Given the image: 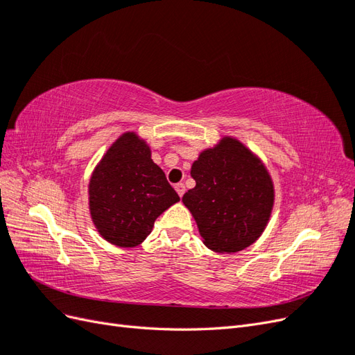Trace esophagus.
<instances>
[{
  "mask_svg": "<svg viewBox=\"0 0 355 355\" xmlns=\"http://www.w3.org/2000/svg\"><path fill=\"white\" fill-rule=\"evenodd\" d=\"M175 189H176L179 197H184V194H185V185L184 184H176Z\"/></svg>",
  "mask_w": 355,
  "mask_h": 355,
  "instance_id": "esophagus-1",
  "label": "esophagus"
}]
</instances>
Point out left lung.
<instances>
[{"instance_id":"1","label":"left lung","mask_w":355,"mask_h":355,"mask_svg":"<svg viewBox=\"0 0 355 355\" xmlns=\"http://www.w3.org/2000/svg\"><path fill=\"white\" fill-rule=\"evenodd\" d=\"M196 188L182 202L196 219L204 245L237 253L252 245L270 222L275 189L263 161L237 137L223 136L191 166Z\"/></svg>"}]
</instances>
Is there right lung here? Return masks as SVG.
<instances>
[{"label": "right lung", "instance_id": "obj_1", "mask_svg": "<svg viewBox=\"0 0 355 355\" xmlns=\"http://www.w3.org/2000/svg\"><path fill=\"white\" fill-rule=\"evenodd\" d=\"M180 198L151 148L135 132L123 133L96 164L89 182V210L94 228L118 247L142 244L161 213Z\"/></svg>", "mask_w": 355, "mask_h": 355}]
</instances>
